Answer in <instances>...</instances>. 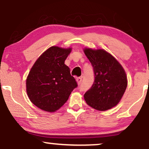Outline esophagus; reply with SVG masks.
<instances>
[{"label": "esophagus", "mask_w": 149, "mask_h": 149, "mask_svg": "<svg viewBox=\"0 0 149 149\" xmlns=\"http://www.w3.org/2000/svg\"><path fill=\"white\" fill-rule=\"evenodd\" d=\"M76 81L77 82H78V84H80L81 82H82V78H80V77H79V78H77Z\"/></svg>", "instance_id": "esophagus-1"}]
</instances>
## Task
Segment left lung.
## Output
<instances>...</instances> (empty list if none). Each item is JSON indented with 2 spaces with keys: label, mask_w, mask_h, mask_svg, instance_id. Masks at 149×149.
I'll return each instance as SVG.
<instances>
[{
  "label": "left lung",
  "mask_w": 149,
  "mask_h": 149,
  "mask_svg": "<svg viewBox=\"0 0 149 149\" xmlns=\"http://www.w3.org/2000/svg\"><path fill=\"white\" fill-rule=\"evenodd\" d=\"M84 52L92 65L95 76L93 84L84 95L86 104L100 111L116 106L127 86L124 69L104 49L85 48Z\"/></svg>",
  "instance_id": "obj_1"
}]
</instances>
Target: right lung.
Returning <instances> with one entry per match:
<instances>
[{
    "label": "right lung",
    "mask_w": 149,
    "mask_h": 149,
    "mask_svg": "<svg viewBox=\"0 0 149 149\" xmlns=\"http://www.w3.org/2000/svg\"><path fill=\"white\" fill-rule=\"evenodd\" d=\"M71 48L52 46L45 51L32 67L26 79L31 102L49 112L58 110L78 86L65 61Z\"/></svg>",
    "instance_id": "obj_1"
}]
</instances>
